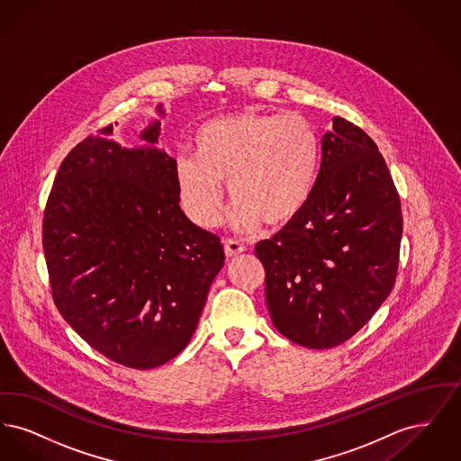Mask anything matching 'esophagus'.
Listing matches in <instances>:
<instances>
[{"label": "esophagus", "mask_w": 461, "mask_h": 461, "mask_svg": "<svg viewBox=\"0 0 461 461\" xmlns=\"http://www.w3.org/2000/svg\"><path fill=\"white\" fill-rule=\"evenodd\" d=\"M224 252L228 258H235L241 252H245V245L240 240H233V239H226L224 240Z\"/></svg>", "instance_id": "1"}]
</instances>
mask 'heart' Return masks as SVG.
I'll use <instances>...</instances> for the list:
<instances>
[{
  "instance_id": "1",
  "label": "heart",
  "mask_w": 461,
  "mask_h": 461,
  "mask_svg": "<svg viewBox=\"0 0 461 461\" xmlns=\"http://www.w3.org/2000/svg\"><path fill=\"white\" fill-rule=\"evenodd\" d=\"M195 157H181L176 181L194 222L214 226L226 183L231 224L245 231L263 221L280 228L295 220L316 188L320 140L297 113L245 110L207 121L194 140Z\"/></svg>"
}]
</instances>
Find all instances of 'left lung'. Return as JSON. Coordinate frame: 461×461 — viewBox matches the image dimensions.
Listing matches in <instances>:
<instances>
[{"label":"left lung","instance_id":"obj_1","mask_svg":"<svg viewBox=\"0 0 461 461\" xmlns=\"http://www.w3.org/2000/svg\"><path fill=\"white\" fill-rule=\"evenodd\" d=\"M401 237V200L378 147L333 117L306 209L256 245L275 329L309 349L349 340L394 286Z\"/></svg>","mask_w":461,"mask_h":461}]
</instances>
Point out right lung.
<instances>
[{"label":"right lung","mask_w":461,"mask_h":461,"mask_svg":"<svg viewBox=\"0 0 461 461\" xmlns=\"http://www.w3.org/2000/svg\"><path fill=\"white\" fill-rule=\"evenodd\" d=\"M112 131L85 138L60 164L44 207V259L53 303L81 339L149 370L190 342L224 252L181 211L175 158L122 149ZM158 131L155 121L141 138L157 143Z\"/></svg>","instance_id":"obj_1"}]
</instances>
